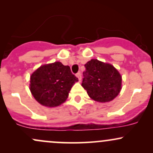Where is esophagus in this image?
Masks as SVG:
<instances>
[{"label": "esophagus", "instance_id": "esophagus-1", "mask_svg": "<svg viewBox=\"0 0 153 153\" xmlns=\"http://www.w3.org/2000/svg\"><path fill=\"white\" fill-rule=\"evenodd\" d=\"M76 77L78 78L79 81H80V80H81V74L80 73H78L76 74Z\"/></svg>", "mask_w": 153, "mask_h": 153}]
</instances>
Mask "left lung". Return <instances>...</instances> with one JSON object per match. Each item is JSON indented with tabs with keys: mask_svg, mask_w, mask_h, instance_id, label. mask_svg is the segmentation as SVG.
I'll list each match as a JSON object with an SVG mask.
<instances>
[{
	"mask_svg": "<svg viewBox=\"0 0 153 153\" xmlns=\"http://www.w3.org/2000/svg\"><path fill=\"white\" fill-rule=\"evenodd\" d=\"M82 86L94 101L105 103L118 96L122 88V76L108 63L91 59L85 65Z\"/></svg>",
	"mask_w": 153,
	"mask_h": 153,
	"instance_id": "8db88e82",
	"label": "left lung"
}]
</instances>
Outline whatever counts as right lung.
<instances>
[{
	"instance_id": "right-lung-1",
	"label": "right lung",
	"mask_w": 153,
	"mask_h": 153,
	"mask_svg": "<svg viewBox=\"0 0 153 153\" xmlns=\"http://www.w3.org/2000/svg\"><path fill=\"white\" fill-rule=\"evenodd\" d=\"M78 78L72 73L71 68L60 62L45 65L31 75L30 91L40 104L55 107L64 103Z\"/></svg>"
}]
</instances>
